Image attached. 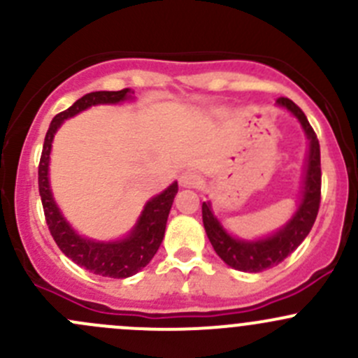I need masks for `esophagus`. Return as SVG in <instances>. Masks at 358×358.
Returning a JSON list of instances; mask_svg holds the SVG:
<instances>
[{
    "label": "esophagus",
    "instance_id": "obj_1",
    "mask_svg": "<svg viewBox=\"0 0 358 358\" xmlns=\"http://www.w3.org/2000/svg\"><path fill=\"white\" fill-rule=\"evenodd\" d=\"M180 185L185 189H197L201 185V178L194 171H183L178 178Z\"/></svg>",
    "mask_w": 358,
    "mask_h": 358
}]
</instances>
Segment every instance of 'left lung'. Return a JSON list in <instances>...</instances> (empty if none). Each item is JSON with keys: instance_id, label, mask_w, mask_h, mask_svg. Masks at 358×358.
<instances>
[{"instance_id": "1", "label": "left lung", "mask_w": 358, "mask_h": 358, "mask_svg": "<svg viewBox=\"0 0 358 358\" xmlns=\"http://www.w3.org/2000/svg\"><path fill=\"white\" fill-rule=\"evenodd\" d=\"M280 107H286L298 117L310 140V154L306 162L305 189H303V199L298 211L292 220L273 236L262 241H239L230 237L223 230L218 220L215 218L209 202H202V223H204L206 234L209 243L215 248L216 255L232 268L241 272H262V270L272 268L287 258L299 244L305 241L315 223L317 213L320 206V183H322V171H320V145L317 140L315 131L310 126L305 112L299 109L294 102L286 96L277 99Z\"/></svg>"}]
</instances>
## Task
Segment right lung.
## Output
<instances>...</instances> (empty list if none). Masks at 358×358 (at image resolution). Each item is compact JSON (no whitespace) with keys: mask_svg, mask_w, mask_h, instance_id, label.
I'll return each mask as SVG.
<instances>
[{"mask_svg":"<svg viewBox=\"0 0 358 358\" xmlns=\"http://www.w3.org/2000/svg\"><path fill=\"white\" fill-rule=\"evenodd\" d=\"M129 88L119 90V92H93L86 93L85 96L72 103L67 110L60 112L53 117L48 131H46L45 143H43L41 159L38 166V185L39 196H41L43 211H45L46 225L50 234L60 251L78 263L83 268L90 270L92 273L102 277H112V279H126L129 275H135L136 272L143 268L154 255L157 252L162 243L168 222L169 209H171L173 199L178 192V183H171L162 194L150 199L142 211V216L136 222L135 229L131 230L126 239L115 241V243H96V241L83 239L74 230L69 227V223L60 215L55 201H53L52 190L48 183V161L50 150H52L53 135L64 119L72 117L88 107L96 103H117L129 99Z\"/></svg>","mask_w":358,"mask_h":358,"instance_id":"obj_1","label":"right lung"}]
</instances>
